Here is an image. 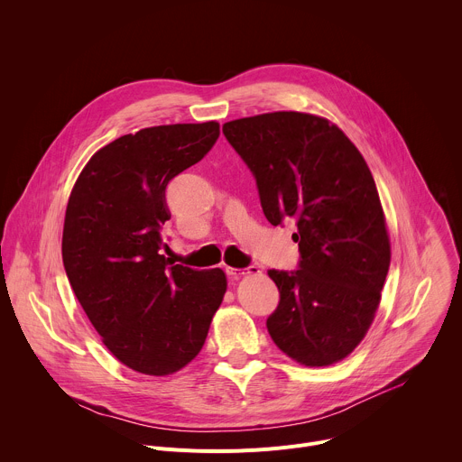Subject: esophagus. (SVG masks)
Listing matches in <instances>:
<instances>
[{"label": "esophagus", "mask_w": 462, "mask_h": 462, "mask_svg": "<svg viewBox=\"0 0 462 462\" xmlns=\"http://www.w3.org/2000/svg\"><path fill=\"white\" fill-rule=\"evenodd\" d=\"M255 273H259V269H257L255 265H250V267H246V269H232V267H226V276H228L230 280H239V278H243V276H246V274H255Z\"/></svg>", "instance_id": "obj_1"}]
</instances>
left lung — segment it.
Returning a JSON list of instances; mask_svg holds the SVG:
<instances>
[{
    "instance_id": "obj_1",
    "label": "left lung",
    "mask_w": 462,
    "mask_h": 462,
    "mask_svg": "<svg viewBox=\"0 0 462 462\" xmlns=\"http://www.w3.org/2000/svg\"><path fill=\"white\" fill-rule=\"evenodd\" d=\"M271 225L292 219L296 271H269L280 303L269 335L303 365H331L362 342L380 303L391 246L374 179L344 131L298 111L226 122Z\"/></svg>"
}]
</instances>
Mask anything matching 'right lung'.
I'll return each instance as SVG.
<instances>
[{"label": "right lung", "instance_id": "obj_1", "mask_svg": "<svg viewBox=\"0 0 462 462\" xmlns=\"http://www.w3.org/2000/svg\"><path fill=\"white\" fill-rule=\"evenodd\" d=\"M217 139L214 120L141 129L98 150L71 191L65 274L104 346L134 371L164 376L191 362L226 292L221 269L195 271L159 254L168 182Z\"/></svg>", "mask_w": 462, "mask_h": 462}]
</instances>
